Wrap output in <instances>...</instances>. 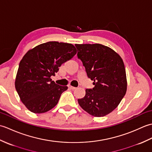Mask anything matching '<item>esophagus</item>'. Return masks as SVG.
<instances>
[{
    "label": "esophagus",
    "mask_w": 152,
    "mask_h": 152,
    "mask_svg": "<svg viewBox=\"0 0 152 152\" xmlns=\"http://www.w3.org/2000/svg\"><path fill=\"white\" fill-rule=\"evenodd\" d=\"M69 88H70V89H72V90H74V89H76V88H75V87H73V86H70V85H69Z\"/></svg>",
    "instance_id": "1"
}]
</instances>
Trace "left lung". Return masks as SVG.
<instances>
[{
    "label": "left lung",
    "instance_id": "8db88e82",
    "mask_svg": "<svg viewBox=\"0 0 152 152\" xmlns=\"http://www.w3.org/2000/svg\"><path fill=\"white\" fill-rule=\"evenodd\" d=\"M78 57L82 61L88 76L94 82L87 89L80 106L90 115L103 117L120 103L127 91V77L124 61L110 48L100 44H75Z\"/></svg>",
    "mask_w": 152,
    "mask_h": 152
}]
</instances>
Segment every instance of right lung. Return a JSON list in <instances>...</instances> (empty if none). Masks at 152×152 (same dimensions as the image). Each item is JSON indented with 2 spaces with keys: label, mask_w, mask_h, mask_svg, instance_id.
I'll return each mask as SVG.
<instances>
[{
  "label": "right lung",
  "mask_w": 152,
  "mask_h": 152,
  "mask_svg": "<svg viewBox=\"0 0 152 152\" xmlns=\"http://www.w3.org/2000/svg\"><path fill=\"white\" fill-rule=\"evenodd\" d=\"M76 53L72 44L53 41L38 45L25 54L19 64L15 87L28 110L42 114L57 105L68 87L56 84L51 76Z\"/></svg>",
  "instance_id": "add662e5"
}]
</instances>
